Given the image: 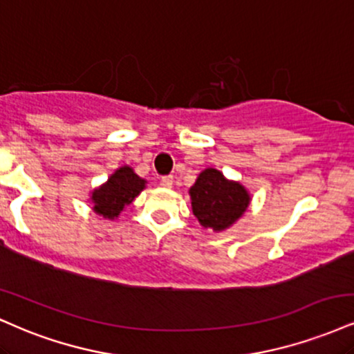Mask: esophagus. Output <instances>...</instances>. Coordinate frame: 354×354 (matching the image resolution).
<instances>
[{
  "label": "esophagus",
  "mask_w": 354,
  "mask_h": 354,
  "mask_svg": "<svg viewBox=\"0 0 354 354\" xmlns=\"http://www.w3.org/2000/svg\"><path fill=\"white\" fill-rule=\"evenodd\" d=\"M160 185L163 186V188H171V186H173V176H163V178H161Z\"/></svg>",
  "instance_id": "1"
}]
</instances>
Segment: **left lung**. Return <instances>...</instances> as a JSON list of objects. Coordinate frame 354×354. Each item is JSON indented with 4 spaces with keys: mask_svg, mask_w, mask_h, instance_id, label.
<instances>
[{
    "mask_svg": "<svg viewBox=\"0 0 354 354\" xmlns=\"http://www.w3.org/2000/svg\"><path fill=\"white\" fill-rule=\"evenodd\" d=\"M191 209L204 229L223 232L242 218L250 193L239 181L227 180L219 169L206 168L189 188Z\"/></svg>",
    "mask_w": 354,
    "mask_h": 354,
    "instance_id": "8db88e82",
    "label": "left lung"
}]
</instances>
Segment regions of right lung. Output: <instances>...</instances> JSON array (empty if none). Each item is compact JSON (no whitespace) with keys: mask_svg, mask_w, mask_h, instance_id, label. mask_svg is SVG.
<instances>
[{"mask_svg":"<svg viewBox=\"0 0 354 354\" xmlns=\"http://www.w3.org/2000/svg\"><path fill=\"white\" fill-rule=\"evenodd\" d=\"M145 188H147V180L140 178L131 166L125 165L115 169L104 185L93 189L88 201L92 203L95 214L113 221L129 204L133 203V199Z\"/></svg>","mask_w":354,"mask_h":354,"instance_id":"right-lung-1","label":"right lung"}]
</instances>
